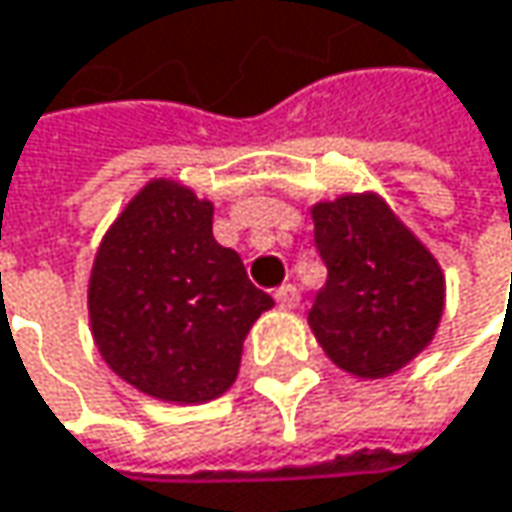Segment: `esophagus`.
<instances>
[{
    "mask_svg": "<svg viewBox=\"0 0 512 512\" xmlns=\"http://www.w3.org/2000/svg\"><path fill=\"white\" fill-rule=\"evenodd\" d=\"M275 302H278L281 308H296V305H299V287H296V284H281V287L275 290Z\"/></svg>",
    "mask_w": 512,
    "mask_h": 512,
    "instance_id": "34e87169",
    "label": "esophagus"
}]
</instances>
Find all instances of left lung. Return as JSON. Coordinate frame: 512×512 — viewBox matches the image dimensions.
<instances>
[{
    "label": "left lung",
    "mask_w": 512,
    "mask_h": 512,
    "mask_svg": "<svg viewBox=\"0 0 512 512\" xmlns=\"http://www.w3.org/2000/svg\"><path fill=\"white\" fill-rule=\"evenodd\" d=\"M326 284L308 323L341 370L379 379L409 364L436 335L445 278L376 195H344L311 210Z\"/></svg>",
    "instance_id": "1"
}]
</instances>
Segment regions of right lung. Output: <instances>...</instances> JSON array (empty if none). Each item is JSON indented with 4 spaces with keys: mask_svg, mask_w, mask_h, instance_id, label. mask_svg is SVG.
Instances as JSON below:
<instances>
[{
    "mask_svg": "<svg viewBox=\"0 0 512 512\" xmlns=\"http://www.w3.org/2000/svg\"><path fill=\"white\" fill-rule=\"evenodd\" d=\"M272 296L213 240V204L171 180L148 183L94 257L91 332L106 364L168 403L225 394L243 341Z\"/></svg>",
    "mask_w": 512,
    "mask_h": 512,
    "instance_id": "1",
    "label": "right lung"
}]
</instances>
